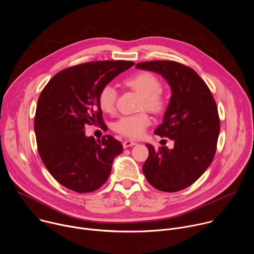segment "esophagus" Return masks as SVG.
Masks as SVG:
<instances>
[{
    "mask_svg": "<svg viewBox=\"0 0 254 254\" xmlns=\"http://www.w3.org/2000/svg\"><path fill=\"white\" fill-rule=\"evenodd\" d=\"M135 144H136V142L133 141V140H130V139H127V140H125V141L123 142V146H124L125 149H127V148H128V147L135 146Z\"/></svg>",
    "mask_w": 254,
    "mask_h": 254,
    "instance_id": "1",
    "label": "esophagus"
}]
</instances>
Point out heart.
<instances>
[{
	"label": "heart",
	"mask_w": 254,
	"mask_h": 254,
	"mask_svg": "<svg viewBox=\"0 0 254 254\" xmlns=\"http://www.w3.org/2000/svg\"><path fill=\"white\" fill-rule=\"evenodd\" d=\"M125 84L141 95L140 106L159 114L166 110L168 97L161 89V81L152 72L142 71L125 80ZM118 92L112 84L101 87L98 93V104L104 113L111 114L115 111ZM151 124V118L147 113H139L131 116L122 117L115 125L116 130L130 138L142 135L144 129Z\"/></svg>",
	"instance_id": "b5f03b06"
}]
</instances>
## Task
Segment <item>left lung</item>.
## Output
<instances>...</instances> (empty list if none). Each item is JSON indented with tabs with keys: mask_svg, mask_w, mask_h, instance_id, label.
I'll use <instances>...</instances> for the list:
<instances>
[{
	"mask_svg": "<svg viewBox=\"0 0 254 254\" xmlns=\"http://www.w3.org/2000/svg\"><path fill=\"white\" fill-rule=\"evenodd\" d=\"M135 67L161 74L172 90L163 124L155 133L173 139L174 148L156 150L147 143L150 154L142 172L156 189L181 191L196 182L215 156L220 131L216 102L205 81L184 64L156 60Z\"/></svg>",
	"mask_w": 254,
	"mask_h": 254,
	"instance_id": "1",
	"label": "left lung"
}]
</instances>
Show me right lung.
I'll use <instances>...</instances> for the list:
<instances>
[{
    "label": "right lung",
    "instance_id": "add662e5",
    "mask_svg": "<svg viewBox=\"0 0 254 254\" xmlns=\"http://www.w3.org/2000/svg\"><path fill=\"white\" fill-rule=\"evenodd\" d=\"M132 61H93L66 68L42 90L34 129L42 162L62 186L77 193L99 189L111 175L123 144L107 134L86 136L85 125L104 128L98 93Z\"/></svg>",
    "mask_w": 254,
    "mask_h": 254
}]
</instances>
